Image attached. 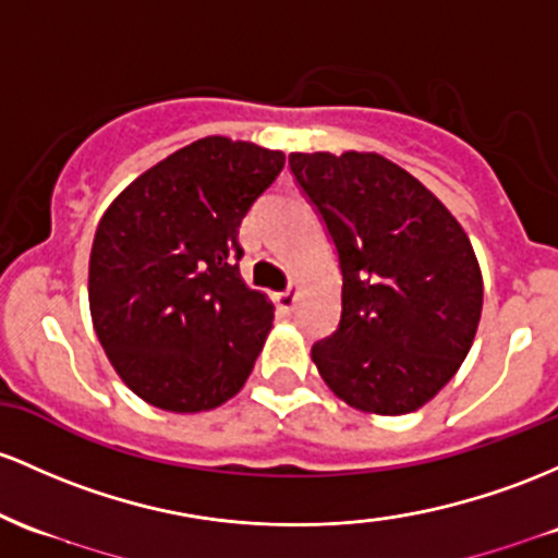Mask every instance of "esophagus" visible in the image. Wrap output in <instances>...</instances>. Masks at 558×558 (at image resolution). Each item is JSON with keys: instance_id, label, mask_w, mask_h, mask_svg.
Returning a JSON list of instances; mask_svg holds the SVG:
<instances>
[{"instance_id": "obj_1", "label": "esophagus", "mask_w": 558, "mask_h": 558, "mask_svg": "<svg viewBox=\"0 0 558 558\" xmlns=\"http://www.w3.org/2000/svg\"><path fill=\"white\" fill-rule=\"evenodd\" d=\"M272 302H275V307H278V312L289 315V312L293 310V304H296V291L286 289V291L272 293Z\"/></svg>"}]
</instances>
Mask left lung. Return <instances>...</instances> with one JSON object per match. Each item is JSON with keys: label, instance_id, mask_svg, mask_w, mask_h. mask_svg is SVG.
<instances>
[{"label": "left lung", "instance_id": "1", "mask_svg": "<svg viewBox=\"0 0 558 558\" xmlns=\"http://www.w3.org/2000/svg\"><path fill=\"white\" fill-rule=\"evenodd\" d=\"M341 267V320L312 347L349 408L405 415L456 376L482 317L466 230L426 185L378 153H291Z\"/></svg>", "mask_w": 558, "mask_h": 558}]
</instances>
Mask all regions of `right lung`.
Returning a JSON list of instances; mask_svg holds the SVG:
<instances>
[{"label":"right lung","instance_id":"add662e5","mask_svg":"<svg viewBox=\"0 0 558 558\" xmlns=\"http://www.w3.org/2000/svg\"><path fill=\"white\" fill-rule=\"evenodd\" d=\"M283 163L280 150L214 134L143 171L102 214L92 326L148 405L201 413L246 384L275 307L243 283L238 228Z\"/></svg>","mask_w":558,"mask_h":558}]
</instances>
